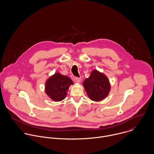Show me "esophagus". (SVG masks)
<instances>
[{
    "instance_id": "obj_1",
    "label": "esophagus",
    "mask_w": 154,
    "mask_h": 154,
    "mask_svg": "<svg viewBox=\"0 0 154 154\" xmlns=\"http://www.w3.org/2000/svg\"><path fill=\"white\" fill-rule=\"evenodd\" d=\"M75 82H76V83H80L81 81V78L76 77L75 78Z\"/></svg>"
}]
</instances>
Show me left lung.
<instances>
[{
	"mask_svg": "<svg viewBox=\"0 0 154 154\" xmlns=\"http://www.w3.org/2000/svg\"><path fill=\"white\" fill-rule=\"evenodd\" d=\"M83 85L89 98L99 101L106 98L110 91V85L107 76L97 70H93L90 76L87 78Z\"/></svg>",
	"mask_w": 154,
	"mask_h": 154,
	"instance_id": "obj_1",
	"label": "left lung"
}]
</instances>
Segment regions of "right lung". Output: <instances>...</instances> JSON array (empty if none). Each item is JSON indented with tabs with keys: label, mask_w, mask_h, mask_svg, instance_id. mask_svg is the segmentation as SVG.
Segmentation results:
<instances>
[{
	"label": "right lung",
	"mask_w": 154,
	"mask_h": 154,
	"mask_svg": "<svg viewBox=\"0 0 154 154\" xmlns=\"http://www.w3.org/2000/svg\"><path fill=\"white\" fill-rule=\"evenodd\" d=\"M73 82L69 77L56 73L46 82L45 92L53 100L60 101L67 95V91Z\"/></svg>",
	"instance_id": "add662e5"
}]
</instances>
